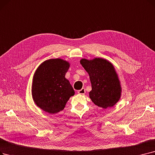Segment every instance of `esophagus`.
Wrapping results in <instances>:
<instances>
[{"mask_svg": "<svg viewBox=\"0 0 155 155\" xmlns=\"http://www.w3.org/2000/svg\"><path fill=\"white\" fill-rule=\"evenodd\" d=\"M78 93L80 94H82V95H84V94H85V89L84 88H82V89L78 91Z\"/></svg>", "mask_w": 155, "mask_h": 155, "instance_id": "1", "label": "esophagus"}]
</instances>
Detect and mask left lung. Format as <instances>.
Instances as JSON below:
<instances>
[{
    "label": "left lung",
    "mask_w": 155,
    "mask_h": 155,
    "mask_svg": "<svg viewBox=\"0 0 155 155\" xmlns=\"http://www.w3.org/2000/svg\"><path fill=\"white\" fill-rule=\"evenodd\" d=\"M89 73L92 91L89 97L96 105L106 109L115 105L120 98L121 87L113 64L102 58L80 60Z\"/></svg>",
    "instance_id": "8db88e82"
}]
</instances>
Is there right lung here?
<instances>
[{"label":"right lung","instance_id":"right-lung-1","mask_svg":"<svg viewBox=\"0 0 155 155\" xmlns=\"http://www.w3.org/2000/svg\"><path fill=\"white\" fill-rule=\"evenodd\" d=\"M70 64L61 59L47 60L37 69L33 79L32 97L35 103L50 114L62 111L75 94L65 78Z\"/></svg>","mask_w":155,"mask_h":155}]
</instances>
